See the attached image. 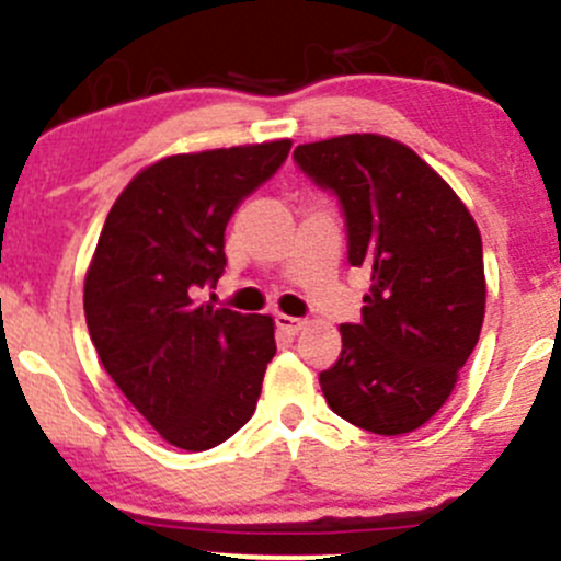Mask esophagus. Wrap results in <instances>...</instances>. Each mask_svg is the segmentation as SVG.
<instances>
[{
  "label": "esophagus",
  "instance_id": "1",
  "mask_svg": "<svg viewBox=\"0 0 561 561\" xmlns=\"http://www.w3.org/2000/svg\"><path fill=\"white\" fill-rule=\"evenodd\" d=\"M306 322L300 320V317H290V314H276V328L279 330H285V333H290V335H296L300 328H304Z\"/></svg>",
  "mask_w": 561,
  "mask_h": 561
}]
</instances>
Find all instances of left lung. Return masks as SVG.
Masks as SVG:
<instances>
[{
    "label": "left lung",
    "instance_id": "8db88e82",
    "mask_svg": "<svg viewBox=\"0 0 561 561\" xmlns=\"http://www.w3.org/2000/svg\"><path fill=\"white\" fill-rule=\"evenodd\" d=\"M293 158L339 196L346 255L370 271L363 320L341 325V357L320 374L328 405L368 433H411L449 400L479 344V226L444 176L389 137L346 134Z\"/></svg>",
    "mask_w": 561,
    "mask_h": 561
}]
</instances>
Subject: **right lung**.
Instances as JSON below:
<instances>
[{
  "mask_svg": "<svg viewBox=\"0 0 561 561\" xmlns=\"http://www.w3.org/2000/svg\"><path fill=\"white\" fill-rule=\"evenodd\" d=\"M290 139L182 152L141 169L112 204L85 274L104 370L167 444L206 451L255 414L274 320L196 304L226 271V226L276 174Z\"/></svg>",
  "mask_w": 561,
  "mask_h": 561,
  "instance_id": "1",
  "label": "right lung"
}]
</instances>
